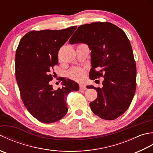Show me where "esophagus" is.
I'll return each mask as SVG.
<instances>
[{"mask_svg": "<svg viewBox=\"0 0 153 153\" xmlns=\"http://www.w3.org/2000/svg\"><path fill=\"white\" fill-rule=\"evenodd\" d=\"M79 88L81 89H83V90L87 89V87H86V85H85V84H80V85H79Z\"/></svg>", "mask_w": 153, "mask_h": 153, "instance_id": "1", "label": "esophagus"}]
</instances>
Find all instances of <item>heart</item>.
Returning a JSON list of instances; mask_svg holds the SVG:
<instances>
[{"label":"heart","mask_w":153,"mask_h":153,"mask_svg":"<svg viewBox=\"0 0 153 153\" xmlns=\"http://www.w3.org/2000/svg\"><path fill=\"white\" fill-rule=\"evenodd\" d=\"M68 76L77 82H82L84 79L86 74V69L84 68L74 67L68 71Z\"/></svg>","instance_id":"b5f03b06"}]
</instances>
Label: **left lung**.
<instances>
[{
	"label": "left lung",
	"mask_w": 153,
	"mask_h": 153,
	"mask_svg": "<svg viewBox=\"0 0 153 153\" xmlns=\"http://www.w3.org/2000/svg\"><path fill=\"white\" fill-rule=\"evenodd\" d=\"M70 44L84 43L91 51L89 77H104L102 87L90 104L92 112L100 118L114 120L124 113L136 89V64L130 42L125 32L110 22H93L80 25L69 41Z\"/></svg>",
	"instance_id": "8db88e82"
}]
</instances>
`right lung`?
<instances>
[{
    "label": "right lung",
    "mask_w": 153,
    "mask_h": 153,
    "mask_svg": "<svg viewBox=\"0 0 153 153\" xmlns=\"http://www.w3.org/2000/svg\"><path fill=\"white\" fill-rule=\"evenodd\" d=\"M71 26L60 30L31 31L23 37L16 52V78L24 106L39 121L51 123L66 114V97L77 91L79 85L62 79V88L54 90L50 82L54 66L58 63L60 47L76 30Z\"/></svg>",
    "instance_id": "1"
}]
</instances>
